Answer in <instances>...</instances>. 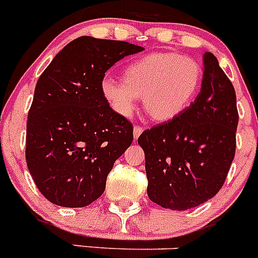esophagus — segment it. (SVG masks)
<instances>
[{
    "label": "esophagus",
    "mask_w": 258,
    "mask_h": 258,
    "mask_svg": "<svg viewBox=\"0 0 258 258\" xmlns=\"http://www.w3.org/2000/svg\"><path fill=\"white\" fill-rule=\"evenodd\" d=\"M142 132H143V127L142 126H138V125H137V126H134V129H133V133H134V138H138V137L141 136V134H142Z\"/></svg>",
    "instance_id": "1"
}]
</instances>
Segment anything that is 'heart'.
<instances>
[{"instance_id": "b5f03b06", "label": "heart", "mask_w": 258, "mask_h": 258, "mask_svg": "<svg viewBox=\"0 0 258 258\" xmlns=\"http://www.w3.org/2000/svg\"><path fill=\"white\" fill-rule=\"evenodd\" d=\"M203 67L197 59L174 52H152L132 60L122 80L103 79L101 93L117 115L127 117L137 99L156 121H168L182 113L199 94Z\"/></svg>"}]
</instances>
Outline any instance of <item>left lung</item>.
Masks as SVG:
<instances>
[{"label":"left lung","instance_id":"8db88e82","mask_svg":"<svg viewBox=\"0 0 258 258\" xmlns=\"http://www.w3.org/2000/svg\"><path fill=\"white\" fill-rule=\"evenodd\" d=\"M235 89L212 52L202 90L183 112L143 132L147 195L163 208H195L221 190L236 149Z\"/></svg>","mask_w":258,"mask_h":258}]
</instances>
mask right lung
I'll use <instances>...</instances> for the list:
<instances>
[{
  "mask_svg": "<svg viewBox=\"0 0 258 258\" xmlns=\"http://www.w3.org/2000/svg\"><path fill=\"white\" fill-rule=\"evenodd\" d=\"M143 47L83 36L52 59L36 84L27 120L26 160L49 202L92 204L106 188L116 159L133 141V124L101 93L107 70Z\"/></svg>",
  "mask_w": 258,
  "mask_h": 258,
  "instance_id": "obj_1",
  "label": "right lung"
}]
</instances>
